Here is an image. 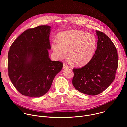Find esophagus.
<instances>
[{
    "mask_svg": "<svg viewBox=\"0 0 127 127\" xmlns=\"http://www.w3.org/2000/svg\"><path fill=\"white\" fill-rule=\"evenodd\" d=\"M63 68L64 69H66V68H68V67H69V66H68V65L67 64H66L65 63H64V64H63Z\"/></svg>",
    "mask_w": 127,
    "mask_h": 127,
    "instance_id": "obj_1",
    "label": "esophagus"
}]
</instances>
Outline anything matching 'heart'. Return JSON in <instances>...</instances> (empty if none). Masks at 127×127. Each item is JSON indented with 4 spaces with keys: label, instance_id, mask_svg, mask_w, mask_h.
<instances>
[{
    "label": "heart",
    "instance_id": "1",
    "mask_svg": "<svg viewBox=\"0 0 127 127\" xmlns=\"http://www.w3.org/2000/svg\"><path fill=\"white\" fill-rule=\"evenodd\" d=\"M59 42L54 41L52 48L56 57L64 59L68 51L69 57L77 66L87 64L93 58L97 45L95 36L82 31L71 30L60 32Z\"/></svg>",
    "mask_w": 127,
    "mask_h": 127
}]
</instances>
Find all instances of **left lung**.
<instances>
[{"instance_id": "left-lung-1", "label": "left lung", "mask_w": 127, "mask_h": 127, "mask_svg": "<svg viewBox=\"0 0 127 127\" xmlns=\"http://www.w3.org/2000/svg\"><path fill=\"white\" fill-rule=\"evenodd\" d=\"M97 49L86 65L74 68L72 84L78 91L89 95H97L105 90L115 78L118 66L117 49L103 32L96 30Z\"/></svg>"}]
</instances>
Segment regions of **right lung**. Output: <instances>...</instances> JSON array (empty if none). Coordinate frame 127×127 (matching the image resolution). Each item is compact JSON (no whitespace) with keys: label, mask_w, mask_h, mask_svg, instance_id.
Returning a JSON list of instances; mask_svg holds the SVG:
<instances>
[{"label":"right lung","mask_w":127,"mask_h":127,"mask_svg":"<svg viewBox=\"0 0 127 127\" xmlns=\"http://www.w3.org/2000/svg\"><path fill=\"white\" fill-rule=\"evenodd\" d=\"M51 27L40 26L25 31L11 45L8 53L10 79L22 95L40 97L48 92L63 64L51 61Z\"/></svg>","instance_id":"obj_1"}]
</instances>
